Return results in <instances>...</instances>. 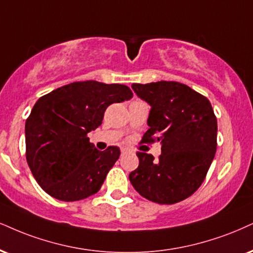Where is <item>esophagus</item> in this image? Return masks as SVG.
<instances>
[{
    "label": "esophagus",
    "mask_w": 253,
    "mask_h": 253,
    "mask_svg": "<svg viewBox=\"0 0 253 253\" xmlns=\"http://www.w3.org/2000/svg\"><path fill=\"white\" fill-rule=\"evenodd\" d=\"M121 152H122V155H126V154H127V152H129V150H127L126 148H122Z\"/></svg>",
    "instance_id": "1"
}]
</instances>
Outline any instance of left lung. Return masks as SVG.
<instances>
[{
  "label": "left lung",
  "instance_id": "8db88e82",
  "mask_svg": "<svg viewBox=\"0 0 253 253\" xmlns=\"http://www.w3.org/2000/svg\"><path fill=\"white\" fill-rule=\"evenodd\" d=\"M151 107L142 143L161 142L162 154L137 152L138 168L129 174L139 195L158 204H174L202 185L217 148V118L207 97L179 82L131 85Z\"/></svg>",
  "mask_w": 253,
  "mask_h": 253
}]
</instances>
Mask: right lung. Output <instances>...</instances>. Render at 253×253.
<instances>
[{"label": "right lung", "instance_id": "add662e5", "mask_svg": "<svg viewBox=\"0 0 253 253\" xmlns=\"http://www.w3.org/2000/svg\"><path fill=\"white\" fill-rule=\"evenodd\" d=\"M131 97L123 84L84 81L39 98L26 122V157L48 195L75 202L101 189L121 151L117 146L97 150L88 133L101 126L109 105Z\"/></svg>", "mask_w": 253, "mask_h": 253}]
</instances>
